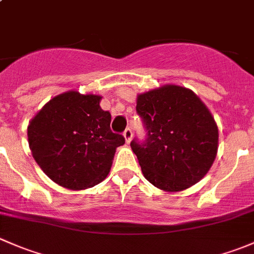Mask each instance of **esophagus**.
<instances>
[{"mask_svg": "<svg viewBox=\"0 0 254 254\" xmlns=\"http://www.w3.org/2000/svg\"><path fill=\"white\" fill-rule=\"evenodd\" d=\"M123 135H124L125 141H127V143L131 141V139H132V131H131V129H129V127H127V129H125V131L123 132Z\"/></svg>", "mask_w": 254, "mask_h": 254, "instance_id": "1", "label": "esophagus"}]
</instances>
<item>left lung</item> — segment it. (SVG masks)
<instances>
[{"label":"left lung","instance_id":"8db88e82","mask_svg":"<svg viewBox=\"0 0 254 254\" xmlns=\"http://www.w3.org/2000/svg\"><path fill=\"white\" fill-rule=\"evenodd\" d=\"M136 112L147 130L130 146L142 175L156 188L181 191L198 183L216 158L219 129L201 99L186 87L165 84L137 94Z\"/></svg>","mask_w":254,"mask_h":254}]
</instances>
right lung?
I'll return each instance as SVG.
<instances>
[{
  "label": "right lung",
  "mask_w": 254,
  "mask_h": 254,
  "mask_svg": "<svg viewBox=\"0 0 254 254\" xmlns=\"http://www.w3.org/2000/svg\"><path fill=\"white\" fill-rule=\"evenodd\" d=\"M102 96L67 91L40 109L28 125L33 158L53 182L72 190L92 188L111 171L123 135L111 130Z\"/></svg>",
  "instance_id": "add662e5"
}]
</instances>
